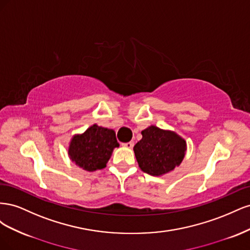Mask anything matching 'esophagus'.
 I'll return each mask as SVG.
<instances>
[{"instance_id": "esophagus-1", "label": "esophagus", "mask_w": 250, "mask_h": 250, "mask_svg": "<svg viewBox=\"0 0 250 250\" xmlns=\"http://www.w3.org/2000/svg\"><path fill=\"white\" fill-rule=\"evenodd\" d=\"M122 146L125 148L131 149L133 147V142H128V143H122Z\"/></svg>"}]
</instances>
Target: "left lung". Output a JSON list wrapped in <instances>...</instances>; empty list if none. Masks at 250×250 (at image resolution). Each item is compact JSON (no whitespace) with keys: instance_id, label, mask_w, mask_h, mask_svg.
<instances>
[{"instance_id":"obj_1","label":"left lung","mask_w":250,"mask_h":250,"mask_svg":"<svg viewBox=\"0 0 250 250\" xmlns=\"http://www.w3.org/2000/svg\"><path fill=\"white\" fill-rule=\"evenodd\" d=\"M142 140L133 147L142 171L152 176H161L183 162L187 144L175 132L150 126L142 131Z\"/></svg>"}]
</instances>
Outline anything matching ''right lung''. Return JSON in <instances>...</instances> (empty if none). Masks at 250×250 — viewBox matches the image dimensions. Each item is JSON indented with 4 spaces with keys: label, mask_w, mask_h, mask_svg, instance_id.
I'll return each instance as SVG.
<instances>
[{
    "label": "right lung",
    "mask_w": 250,
    "mask_h": 250,
    "mask_svg": "<svg viewBox=\"0 0 250 250\" xmlns=\"http://www.w3.org/2000/svg\"><path fill=\"white\" fill-rule=\"evenodd\" d=\"M116 147L119 143L115 131L95 124L72 139L69 155L80 168L90 172L105 168Z\"/></svg>",
    "instance_id": "right-lung-1"
}]
</instances>
